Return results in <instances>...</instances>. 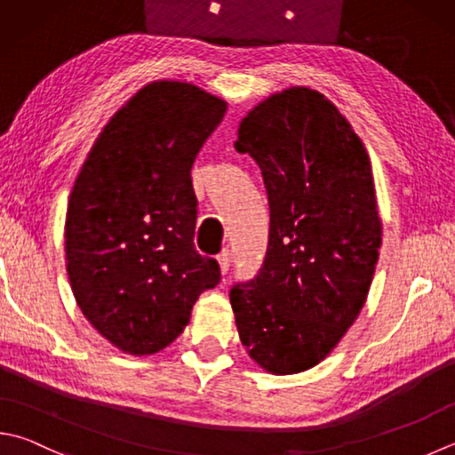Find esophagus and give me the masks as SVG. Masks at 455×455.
<instances>
[{
  "mask_svg": "<svg viewBox=\"0 0 455 455\" xmlns=\"http://www.w3.org/2000/svg\"><path fill=\"white\" fill-rule=\"evenodd\" d=\"M218 263H220V271H221V275H226V273L229 271V265H231V253H229V250H224L220 253V257H218Z\"/></svg>",
  "mask_w": 455,
  "mask_h": 455,
  "instance_id": "34e87169",
  "label": "esophagus"
}]
</instances>
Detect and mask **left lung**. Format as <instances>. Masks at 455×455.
Listing matches in <instances>:
<instances>
[{
	"label": "left lung",
	"instance_id": "1",
	"mask_svg": "<svg viewBox=\"0 0 455 455\" xmlns=\"http://www.w3.org/2000/svg\"><path fill=\"white\" fill-rule=\"evenodd\" d=\"M235 150L261 168L271 221L263 267L229 291L239 340L271 374L319 364L366 303L382 221L363 140L308 87L253 107Z\"/></svg>",
	"mask_w": 455,
	"mask_h": 455
}]
</instances>
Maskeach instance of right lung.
<instances>
[{
  "mask_svg": "<svg viewBox=\"0 0 455 455\" xmlns=\"http://www.w3.org/2000/svg\"><path fill=\"white\" fill-rule=\"evenodd\" d=\"M228 102L186 81H154L113 115L76 174L65 218L75 301L123 353L166 348L220 265L194 247L190 170Z\"/></svg>",
  "mask_w": 455,
  "mask_h": 455,
  "instance_id": "obj_1",
  "label": "right lung"
}]
</instances>
